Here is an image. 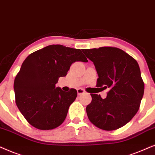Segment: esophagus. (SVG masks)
I'll return each mask as SVG.
<instances>
[{"label": "esophagus", "mask_w": 155, "mask_h": 155, "mask_svg": "<svg viewBox=\"0 0 155 155\" xmlns=\"http://www.w3.org/2000/svg\"><path fill=\"white\" fill-rule=\"evenodd\" d=\"M77 94L79 96H81V94H84V91L83 89H81V88H78L77 89Z\"/></svg>", "instance_id": "1"}]
</instances>
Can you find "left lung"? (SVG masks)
Returning a JSON list of instances; mask_svg holds the SVG:
<instances>
[{"mask_svg":"<svg viewBox=\"0 0 155 155\" xmlns=\"http://www.w3.org/2000/svg\"><path fill=\"white\" fill-rule=\"evenodd\" d=\"M82 51L96 67L98 76L96 86L110 88L104 99L91 94L92 101L86 106L88 119L104 130L124 126L139 110L144 94L145 85L137 61L117 47Z\"/></svg>","mask_w":155,"mask_h":155,"instance_id":"8db88e82","label":"left lung"}]
</instances>
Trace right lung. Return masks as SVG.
<instances>
[{"mask_svg": "<svg viewBox=\"0 0 155 155\" xmlns=\"http://www.w3.org/2000/svg\"><path fill=\"white\" fill-rule=\"evenodd\" d=\"M75 61L88 60L81 49L61 45H49L25 59L14 81L15 103L35 128L48 130L64 121L77 91L71 88L65 92L55 84L59 77L67 76Z\"/></svg>", "mask_w": 155, "mask_h": 155, "instance_id": "1", "label": "right lung"}]
</instances>
